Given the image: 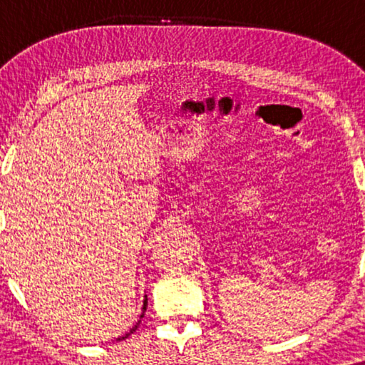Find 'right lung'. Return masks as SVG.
I'll return each instance as SVG.
<instances>
[{"label":"right lung","mask_w":365,"mask_h":365,"mask_svg":"<svg viewBox=\"0 0 365 365\" xmlns=\"http://www.w3.org/2000/svg\"><path fill=\"white\" fill-rule=\"evenodd\" d=\"M146 307H148V297L146 296H144V304H143V314H141V317H139V321L136 322V326H134L133 329H131V331H129L128 334H124V336H119L118 339H116V341L119 342V341H124V339H128L129 336H131V334L134 332V331H136V329H138V326H139V322H141V319L144 317V312H146Z\"/></svg>","instance_id":"1"}]
</instances>
